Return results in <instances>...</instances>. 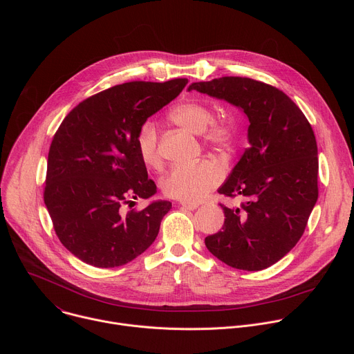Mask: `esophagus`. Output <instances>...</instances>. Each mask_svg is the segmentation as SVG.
<instances>
[{"instance_id":"esophagus-1","label":"esophagus","mask_w":354,"mask_h":354,"mask_svg":"<svg viewBox=\"0 0 354 354\" xmlns=\"http://www.w3.org/2000/svg\"><path fill=\"white\" fill-rule=\"evenodd\" d=\"M180 206L185 209V210H196L198 207L197 203H192V201H180Z\"/></svg>"}]
</instances>
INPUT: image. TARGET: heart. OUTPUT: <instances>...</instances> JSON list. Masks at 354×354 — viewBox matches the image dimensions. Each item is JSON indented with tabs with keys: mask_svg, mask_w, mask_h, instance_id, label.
<instances>
[{
	"mask_svg": "<svg viewBox=\"0 0 354 354\" xmlns=\"http://www.w3.org/2000/svg\"><path fill=\"white\" fill-rule=\"evenodd\" d=\"M172 120L183 129L201 134L203 140L213 147L227 148L234 140V126L227 120H213L212 109L189 100L178 105ZM137 148L142 162L151 168H160L162 154L160 148L158 126L154 120H145L137 134ZM223 179V169L213 161L203 160L196 164L174 167L162 180V192L172 198L183 201H198Z\"/></svg>",
	"mask_w": 354,
	"mask_h": 354,
	"instance_id": "1",
	"label": "heart"
}]
</instances>
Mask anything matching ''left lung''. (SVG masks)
Wrapping results in <instances>:
<instances>
[{
  "mask_svg": "<svg viewBox=\"0 0 354 354\" xmlns=\"http://www.w3.org/2000/svg\"><path fill=\"white\" fill-rule=\"evenodd\" d=\"M238 106L248 118L241 160L218 193L245 197L224 210V225L206 236L212 254L248 272L266 269L295 246L318 200V147L301 109L280 89L245 77L193 82L187 91Z\"/></svg>",
  "mask_w": 354,
  "mask_h": 354,
  "instance_id": "8db88e82",
  "label": "left lung"
}]
</instances>
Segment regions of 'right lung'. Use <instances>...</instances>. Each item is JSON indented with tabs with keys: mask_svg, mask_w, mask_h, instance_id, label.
Here are the masks:
<instances>
[{
	"mask_svg": "<svg viewBox=\"0 0 354 354\" xmlns=\"http://www.w3.org/2000/svg\"><path fill=\"white\" fill-rule=\"evenodd\" d=\"M186 84L175 78L115 85L82 100L60 124L48 151L43 197L60 242L80 261L118 268L156 241L171 201L123 212L133 198L157 193L138 154L137 134Z\"/></svg>",
	"mask_w": 354,
	"mask_h": 354,
	"instance_id": "right-lung-1",
	"label": "right lung"
}]
</instances>
